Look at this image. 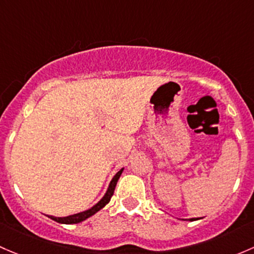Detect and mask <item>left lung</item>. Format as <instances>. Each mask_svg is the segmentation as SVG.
<instances>
[{"label":"left lung","mask_w":254,"mask_h":254,"mask_svg":"<svg viewBox=\"0 0 254 254\" xmlns=\"http://www.w3.org/2000/svg\"><path fill=\"white\" fill-rule=\"evenodd\" d=\"M193 220H197V219H190V221H193Z\"/></svg>","instance_id":"obj_1"}]
</instances>
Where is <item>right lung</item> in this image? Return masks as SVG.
<instances>
[{"mask_svg": "<svg viewBox=\"0 0 254 254\" xmlns=\"http://www.w3.org/2000/svg\"><path fill=\"white\" fill-rule=\"evenodd\" d=\"M122 171H124V169H121L119 172H117L116 175H115L114 179H112V181L110 182V186H109L108 190H106L105 195H104V197H103V199H101L100 202L98 203V204L94 205L93 208H90V209H89V210L82 211V213L74 214V215L66 216V218H56V216H49V218H51L52 220L57 221V223H61V224H78V223H80V221L85 220V219L90 218L91 215H94V214H95L96 211L100 210L101 208H104V206H105L110 202L111 197H112V195H114L115 187H116V184H117V181H119L120 176H121Z\"/></svg>", "mask_w": 254, "mask_h": 254, "instance_id": "1", "label": "right lung"}]
</instances>
